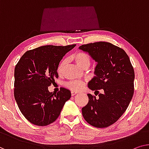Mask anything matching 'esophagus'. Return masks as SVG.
<instances>
[{"mask_svg":"<svg viewBox=\"0 0 149 149\" xmlns=\"http://www.w3.org/2000/svg\"><path fill=\"white\" fill-rule=\"evenodd\" d=\"M77 92H75V91H72V92H71V94H72V96H75V94H77Z\"/></svg>","mask_w":149,"mask_h":149,"instance_id":"34e87169","label":"esophagus"}]
</instances>
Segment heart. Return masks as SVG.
<instances>
[{"label": "heart", "mask_w": 149, "mask_h": 149, "mask_svg": "<svg viewBox=\"0 0 149 149\" xmlns=\"http://www.w3.org/2000/svg\"><path fill=\"white\" fill-rule=\"evenodd\" d=\"M72 59L79 68L83 69L86 66H90L91 63V57L88 53L85 52H78L75 53L72 56ZM66 64V61L63 60L59 63L57 68V72L61 74ZM65 86L72 90L77 91L83 87V83L80 81H70L65 83Z\"/></svg>", "instance_id": "obj_1"}]
</instances>
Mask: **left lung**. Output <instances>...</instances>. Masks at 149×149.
<instances>
[{
    "mask_svg": "<svg viewBox=\"0 0 149 149\" xmlns=\"http://www.w3.org/2000/svg\"><path fill=\"white\" fill-rule=\"evenodd\" d=\"M97 62L94 76L88 88L96 92L102 89L99 97L88 94L89 101L82 108L86 121L96 128L108 127L118 120L127 109L134 94V69L123 49L104 41L79 47ZM98 92V91H97Z\"/></svg>",
    "mask_w": 149,
    "mask_h": 149,
    "instance_id": "left-lung-1",
    "label": "left lung"
}]
</instances>
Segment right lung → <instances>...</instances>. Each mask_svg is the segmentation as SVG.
<instances>
[{
	"instance_id": "right-lung-1",
	"label": "right lung",
	"mask_w": 149,
	"mask_h": 149,
	"mask_svg": "<svg viewBox=\"0 0 149 149\" xmlns=\"http://www.w3.org/2000/svg\"><path fill=\"white\" fill-rule=\"evenodd\" d=\"M75 45H45L24 53L15 68L14 96L19 110L26 120L37 126L56 120L70 91L61 88L57 94L48 87L59 77V62Z\"/></svg>"
}]
</instances>
